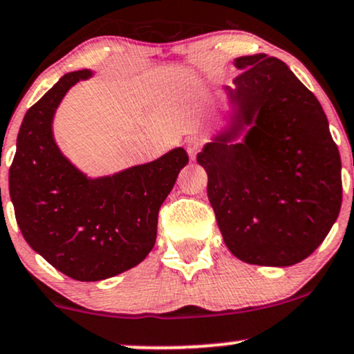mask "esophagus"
<instances>
[{
	"instance_id": "34e87169",
	"label": "esophagus",
	"mask_w": 354,
	"mask_h": 354,
	"mask_svg": "<svg viewBox=\"0 0 354 354\" xmlns=\"http://www.w3.org/2000/svg\"><path fill=\"white\" fill-rule=\"evenodd\" d=\"M203 147V140L199 136H187L185 138V148H187V153L191 155V158H194L197 155V151L201 150Z\"/></svg>"
}]
</instances>
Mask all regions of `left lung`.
I'll return each instance as SVG.
<instances>
[{
    "instance_id": "obj_1",
    "label": "left lung",
    "mask_w": 354,
    "mask_h": 354,
    "mask_svg": "<svg viewBox=\"0 0 354 354\" xmlns=\"http://www.w3.org/2000/svg\"><path fill=\"white\" fill-rule=\"evenodd\" d=\"M233 64V113L197 163L227 250L246 263L290 267L339 216V151L317 97L282 60L257 54Z\"/></svg>"
}]
</instances>
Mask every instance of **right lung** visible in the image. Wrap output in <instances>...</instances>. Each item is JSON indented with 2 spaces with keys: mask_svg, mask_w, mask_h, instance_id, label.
<instances>
[{
  "mask_svg": "<svg viewBox=\"0 0 354 354\" xmlns=\"http://www.w3.org/2000/svg\"><path fill=\"white\" fill-rule=\"evenodd\" d=\"M93 71L62 75L26 111L10 167V197L21 234L52 267L97 282L142 263L157 239L158 209L189 163L182 147L113 176L87 177L60 151L54 116Z\"/></svg>",
  "mask_w": 354,
  "mask_h": 354,
  "instance_id": "add662e5",
  "label": "right lung"
}]
</instances>
